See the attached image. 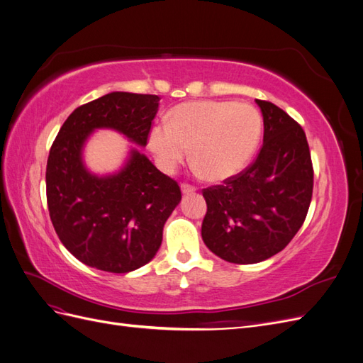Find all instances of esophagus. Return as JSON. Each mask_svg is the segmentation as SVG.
I'll list each match as a JSON object with an SVG mask.
<instances>
[{
    "label": "esophagus",
    "instance_id": "obj_1",
    "mask_svg": "<svg viewBox=\"0 0 363 363\" xmlns=\"http://www.w3.org/2000/svg\"><path fill=\"white\" fill-rule=\"evenodd\" d=\"M196 189H195V186H191V184H188V183H183L182 184V192L183 194H192V192H195Z\"/></svg>",
    "mask_w": 363,
    "mask_h": 363
}]
</instances>
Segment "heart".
Returning <instances> with one entry per match:
<instances>
[{"mask_svg":"<svg viewBox=\"0 0 363 363\" xmlns=\"http://www.w3.org/2000/svg\"><path fill=\"white\" fill-rule=\"evenodd\" d=\"M262 116L250 103L191 101L179 104L168 124L150 131L159 167L172 172L191 156L206 177L223 182L242 171L257 148Z\"/></svg>","mask_w":363,"mask_h":363,"instance_id":"1","label":"heart"}]
</instances>
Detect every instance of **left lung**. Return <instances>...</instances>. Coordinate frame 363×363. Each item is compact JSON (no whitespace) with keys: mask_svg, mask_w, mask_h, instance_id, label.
<instances>
[{"mask_svg":"<svg viewBox=\"0 0 363 363\" xmlns=\"http://www.w3.org/2000/svg\"><path fill=\"white\" fill-rule=\"evenodd\" d=\"M263 144L248 168L223 184L203 189L207 212L201 236L230 263H257L277 255L303 225L313 191V167L301 125L269 101Z\"/></svg>","mask_w":363,"mask_h":363,"instance_id":"1","label":"left lung"}]
</instances>
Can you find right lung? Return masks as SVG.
Returning a JSON list of instances; mask_svg holds the SVG:
<instances>
[{"label": "right lung", "mask_w": 363, "mask_h": 363, "mask_svg": "<svg viewBox=\"0 0 363 363\" xmlns=\"http://www.w3.org/2000/svg\"><path fill=\"white\" fill-rule=\"evenodd\" d=\"M159 101L157 95L111 92L77 107L52 142L45 175L50 218L62 244L87 267L115 274L144 267L182 200L179 183L138 150L106 177L83 163L84 142L96 128L116 130L145 147Z\"/></svg>", "instance_id": "right-lung-1"}]
</instances>
